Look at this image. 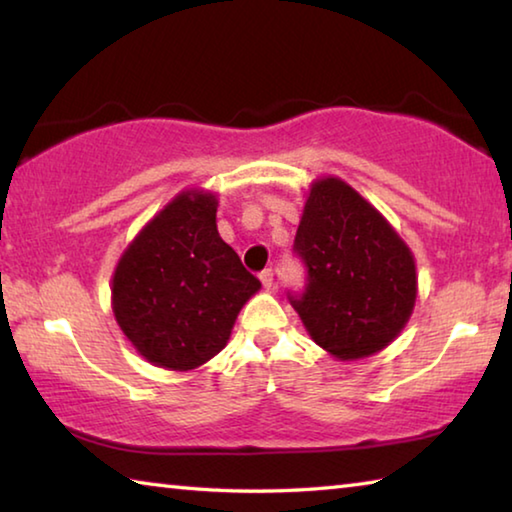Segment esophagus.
<instances>
[{
    "label": "esophagus",
    "mask_w": 512,
    "mask_h": 512,
    "mask_svg": "<svg viewBox=\"0 0 512 512\" xmlns=\"http://www.w3.org/2000/svg\"><path fill=\"white\" fill-rule=\"evenodd\" d=\"M259 280H262L264 289H273V284H275V273H273V268H264V271L259 273Z\"/></svg>",
    "instance_id": "1"
}]
</instances>
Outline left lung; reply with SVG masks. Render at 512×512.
<instances>
[{
	"label": "left lung",
	"instance_id": "8db88e82",
	"mask_svg": "<svg viewBox=\"0 0 512 512\" xmlns=\"http://www.w3.org/2000/svg\"><path fill=\"white\" fill-rule=\"evenodd\" d=\"M293 250L307 266V289L291 305L316 345L357 361L400 336L418 296L415 259L357 189L336 176L314 180Z\"/></svg>",
	"mask_w": 512,
	"mask_h": 512
}]
</instances>
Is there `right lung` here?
<instances>
[{"instance_id":"add662e5","label":"right lung","mask_w":512,"mask_h":512,"mask_svg":"<svg viewBox=\"0 0 512 512\" xmlns=\"http://www.w3.org/2000/svg\"><path fill=\"white\" fill-rule=\"evenodd\" d=\"M216 194L185 189L137 232L112 273V314L142 357L187 372L228 343L262 289L216 230Z\"/></svg>"}]
</instances>
